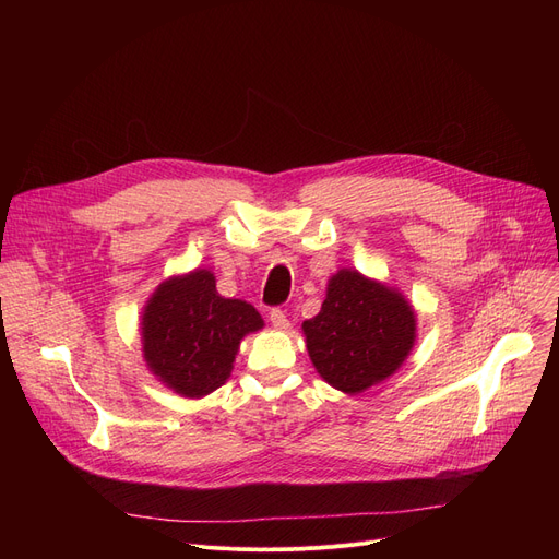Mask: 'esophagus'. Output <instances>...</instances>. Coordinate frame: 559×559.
<instances>
[{
    "label": "esophagus",
    "instance_id": "1",
    "mask_svg": "<svg viewBox=\"0 0 559 559\" xmlns=\"http://www.w3.org/2000/svg\"><path fill=\"white\" fill-rule=\"evenodd\" d=\"M270 321H272V326H276V329H281V331H285V329L289 326L287 314H285L281 308H272V310H270Z\"/></svg>",
    "mask_w": 559,
    "mask_h": 559
}]
</instances>
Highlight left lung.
<instances>
[{"mask_svg": "<svg viewBox=\"0 0 559 559\" xmlns=\"http://www.w3.org/2000/svg\"><path fill=\"white\" fill-rule=\"evenodd\" d=\"M304 333L321 378L358 394L401 367L415 344V312L388 285L342 270L331 278L319 314L304 321Z\"/></svg>", "mask_w": 559, "mask_h": 559, "instance_id": "8db88e82", "label": "left lung"}]
</instances>
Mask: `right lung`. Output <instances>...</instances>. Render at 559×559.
I'll return each instance as SVG.
<instances>
[{
	"instance_id": "right-lung-1",
	"label": "right lung",
	"mask_w": 559,
	"mask_h": 559,
	"mask_svg": "<svg viewBox=\"0 0 559 559\" xmlns=\"http://www.w3.org/2000/svg\"><path fill=\"white\" fill-rule=\"evenodd\" d=\"M258 329L251 304L219 297L215 276L197 270L163 283L146 304L144 360L174 392L199 399L226 383L240 340Z\"/></svg>"
}]
</instances>
